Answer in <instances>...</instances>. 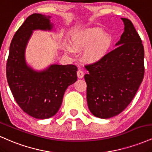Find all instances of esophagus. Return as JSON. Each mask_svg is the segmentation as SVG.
Segmentation results:
<instances>
[{
    "label": "esophagus",
    "instance_id": "obj_1",
    "mask_svg": "<svg viewBox=\"0 0 152 152\" xmlns=\"http://www.w3.org/2000/svg\"><path fill=\"white\" fill-rule=\"evenodd\" d=\"M84 76V72L83 71L81 70V69H78L77 71V76L79 78H82Z\"/></svg>",
    "mask_w": 152,
    "mask_h": 152
}]
</instances>
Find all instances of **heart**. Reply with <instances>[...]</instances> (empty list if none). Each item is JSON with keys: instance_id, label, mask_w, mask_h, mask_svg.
Segmentation results:
<instances>
[{"instance_id": "obj_1", "label": "heart", "mask_w": 152, "mask_h": 152, "mask_svg": "<svg viewBox=\"0 0 152 152\" xmlns=\"http://www.w3.org/2000/svg\"><path fill=\"white\" fill-rule=\"evenodd\" d=\"M74 46L77 49H87V57L91 61L100 60L109 50L111 38L108 34L98 28H88L79 32L73 38ZM69 51H73L70 45L67 46Z\"/></svg>"}]
</instances>
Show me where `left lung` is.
<instances>
[{
	"instance_id": "obj_1",
	"label": "left lung",
	"mask_w": 152,
	"mask_h": 152,
	"mask_svg": "<svg viewBox=\"0 0 152 152\" xmlns=\"http://www.w3.org/2000/svg\"><path fill=\"white\" fill-rule=\"evenodd\" d=\"M124 31L114 50L98 61L86 65L88 74L86 99L92 114L109 118L130 104L144 75V50L142 39L130 20L121 18Z\"/></svg>"
}]
</instances>
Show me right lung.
Here are the masks:
<instances>
[{
	"label": "right lung",
	"instance_id": "1",
	"mask_svg": "<svg viewBox=\"0 0 152 152\" xmlns=\"http://www.w3.org/2000/svg\"><path fill=\"white\" fill-rule=\"evenodd\" d=\"M50 16L34 13L15 32L6 64L7 81L15 102L24 112L39 119L53 116L61 106L68 86L77 80V67L53 64L36 71L27 65L25 51L33 31H50Z\"/></svg>",
	"mask_w": 152,
	"mask_h": 152
}]
</instances>
